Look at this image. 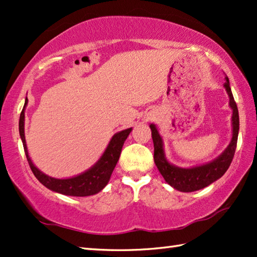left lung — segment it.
Wrapping results in <instances>:
<instances>
[{"instance_id":"left-lung-1","label":"left lung","mask_w":257,"mask_h":257,"mask_svg":"<svg viewBox=\"0 0 257 257\" xmlns=\"http://www.w3.org/2000/svg\"><path fill=\"white\" fill-rule=\"evenodd\" d=\"M225 91L229 97V107L232 108V139L231 142L227 145L221 155H218L216 159L211 162H207L205 164L196 165L192 167H179L172 164L166 159L165 151H164V142L158 127L155 124H150L152 131V139L154 143V162L155 165L162 176L164 177L165 182L170 184L173 188L184 192H195L202 188L212 184L213 182L221 179L227 171L232 163L234 158L235 150H236L237 144V136L239 130V118H238V109L236 103L234 101L233 94L229 86L228 77L225 76L224 83Z\"/></svg>"}]
</instances>
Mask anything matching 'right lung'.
Returning a JSON list of instances; mask_svg holds the SVG:
<instances>
[{
	"label": "right lung",
	"mask_w": 257,
	"mask_h": 257,
	"mask_svg": "<svg viewBox=\"0 0 257 257\" xmlns=\"http://www.w3.org/2000/svg\"><path fill=\"white\" fill-rule=\"evenodd\" d=\"M28 102L29 99L26 97L24 107L20 115L19 131L21 140H22L23 143L26 159H28L31 170H32L36 179H38L40 183H42L45 187H48L49 190L67 196H90L101 192L103 188L107 185L109 179H111L112 173L115 169V166H116L119 155H121L125 140L127 139L128 134L132 132V127L115 133L112 136L111 141L108 142L106 149L104 151L101 158H99L96 163L91 166L90 169L81 173V174L67 177V179H55V177L46 175L43 172L40 171L38 167L34 165L29 155L24 133L25 107L28 105Z\"/></svg>",
	"instance_id": "obj_1"
}]
</instances>
